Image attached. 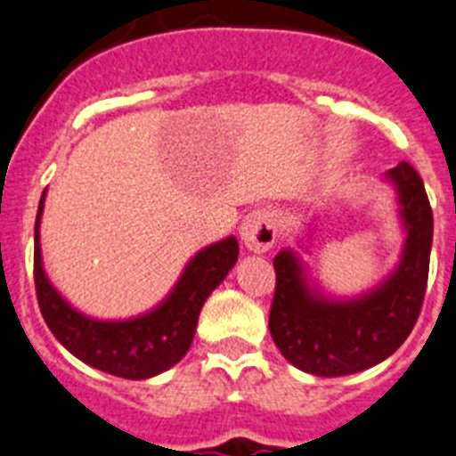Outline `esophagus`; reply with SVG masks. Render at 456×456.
Wrapping results in <instances>:
<instances>
[{
	"mask_svg": "<svg viewBox=\"0 0 456 456\" xmlns=\"http://www.w3.org/2000/svg\"><path fill=\"white\" fill-rule=\"evenodd\" d=\"M276 218L267 209L251 211V214L245 216V220L240 224L242 245L249 251H254V254H263V251L272 249V245L276 242Z\"/></svg>",
	"mask_w": 456,
	"mask_h": 456,
	"instance_id": "esophagus-1",
	"label": "esophagus"
}]
</instances>
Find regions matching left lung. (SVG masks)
I'll return each mask as SVG.
<instances>
[{
	"label": "left lung",
	"instance_id": "1",
	"mask_svg": "<svg viewBox=\"0 0 456 456\" xmlns=\"http://www.w3.org/2000/svg\"><path fill=\"white\" fill-rule=\"evenodd\" d=\"M405 229L401 260L374 289L354 298L322 294L294 249L278 251L269 331L281 354L314 377L363 372L395 354L421 312L432 249V209L421 175L399 162L386 174Z\"/></svg>",
	"mask_w": 456,
	"mask_h": 456
}]
</instances>
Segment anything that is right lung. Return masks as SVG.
Masks as SVG:
<instances>
[{"mask_svg": "<svg viewBox=\"0 0 456 456\" xmlns=\"http://www.w3.org/2000/svg\"><path fill=\"white\" fill-rule=\"evenodd\" d=\"M44 198L46 191L35 218V289L53 336L75 359L113 377L140 381L174 368L191 347L205 300L236 265V238L227 236L198 251L169 296L147 314L125 321H97L75 309L44 272L39 245Z\"/></svg>", "mask_w": 456, "mask_h": 456, "instance_id": "right-lung-1", "label": "right lung"}]
</instances>
